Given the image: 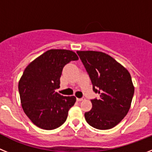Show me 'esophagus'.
Returning <instances> with one entry per match:
<instances>
[{
	"instance_id": "1",
	"label": "esophagus",
	"mask_w": 152,
	"mask_h": 152,
	"mask_svg": "<svg viewBox=\"0 0 152 152\" xmlns=\"http://www.w3.org/2000/svg\"><path fill=\"white\" fill-rule=\"evenodd\" d=\"M84 100V98L82 97V98H77V100L78 102H80V101H82V100Z\"/></svg>"
}]
</instances>
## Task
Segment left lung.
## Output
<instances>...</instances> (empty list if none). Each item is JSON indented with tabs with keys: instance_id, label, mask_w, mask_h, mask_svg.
Instances as JSON below:
<instances>
[{
	"instance_id": "left-lung-1",
	"label": "left lung",
	"mask_w": 152,
	"mask_h": 152,
	"mask_svg": "<svg viewBox=\"0 0 152 152\" xmlns=\"http://www.w3.org/2000/svg\"><path fill=\"white\" fill-rule=\"evenodd\" d=\"M93 84L100 94L91 100L92 108L84 113L86 121L97 129L113 128L123 120L131 107L134 86L129 72L104 52L77 51Z\"/></svg>"
}]
</instances>
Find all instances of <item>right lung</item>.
I'll return each mask as SVG.
<instances>
[{
	"instance_id": "obj_1",
	"label": "right lung",
	"mask_w": 152,
	"mask_h": 152,
	"mask_svg": "<svg viewBox=\"0 0 152 152\" xmlns=\"http://www.w3.org/2000/svg\"><path fill=\"white\" fill-rule=\"evenodd\" d=\"M76 60L78 57L73 51L50 49L25 68L18 84L21 106L36 126L55 129L66 121L68 110L76 102V97L64 96L55 90L60 88L64 65Z\"/></svg>"
}]
</instances>
